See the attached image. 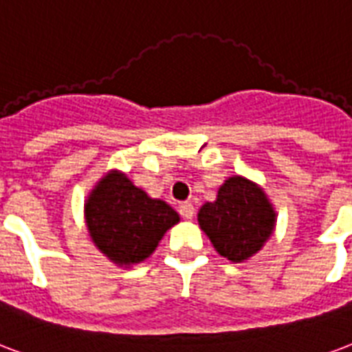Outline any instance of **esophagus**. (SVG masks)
I'll return each mask as SVG.
<instances>
[{
    "label": "esophagus",
    "instance_id": "34e87169",
    "mask_svg": "<svg viewBox=\"0 0 352 352\" xmlns=\"http://www.w3.org/2000/svg\"><path fill=\"white\" fill-rule=\"evenodd\" d=\"M179 212H181V216H183V218L190 220L192 216L196 214V209H194V205H192V203L184 201V203H181V205H179Z\"/></svg>",
    "mask_w": 352,
    "mask_h": 352
}]
</instances>
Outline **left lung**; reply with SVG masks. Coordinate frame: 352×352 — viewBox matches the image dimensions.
I'll list each match as a JSON object with an SVG mask.
<instances>
[{
	"instance_id": "left-lung-1",
	"label": "left lung",
	"mask_w": 352,
	"mask_h": 352,
	"mask_svg": "<svg viewBox=\"0 0 352 352\" xmlns=\"http://www.w3.org/2000/svg\"><path fill=\"white\" fill-rule=\"evenodd\" d=\"M197 222L220 256L242 263L269 241L276 212L261 186L235 175L220 186L216 201L199 209Z\"/></svg>"
}]
</instances>
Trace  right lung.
I'll list each match as a JSON object with an SVG mask.
<instances>
[{"label": "right lung", "mask_w": 352, "mask_h": 352, "mask_svg": "<svg viewBox=\"0 0 352 352\" xmlns=\"http://www.w3.org/2000/svg\"><path fill=\"white\" fill-rule=\"evenodd\" d=\"M85 222L95 246L117 265H136L153 254L179 214L153 199L121 171H110L85 201Z\"/></svg>", "instance_id": "right-lung-1"}]
</instances>
